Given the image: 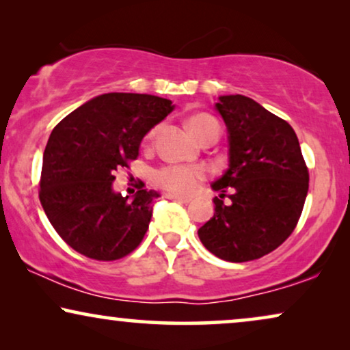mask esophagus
Here are the masks:
<instances>
[{
  "mask_svg": "<svg viewBox=\"0 0 350 350\" xmlns=\"http://www.w3.org/2000/svg\"><path fill=\"white\" fill-rule=\"evenodd\" d=\"M167 199L170 200H175V202H180V204H188L189 199L188 198H181V196H176V194H165Z\"/></svg>",
  "mask_w": 350,
  "mask_h": 350,
  "instance_id": "obj_1",
  "label": "esophagus"
}]
</instances>
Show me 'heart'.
<instances>
[{
  "label": "heart",
  "mask_w": 350,
  "mask_h": 350,
  "mask_svg": "<svg viewBox=\"0 0 350 350\" xmlns=\"http://www.w3.org/2000/svg\"><path fill=\"white\" fill-rule=\"evenodd\" d=\"M188 127L193 135L202 143L210 138L217 140L219 135V124L212 114L198 113L188 119ZM156 129H151L145 137V145H148L154 138ZM207 176V170L200 165H181V164H169L154 170L152 181L157 188L169 191L170 194L189 196L198 189Z\"/></svg>",
  "instance_id": "obj_1"
}]
</instances>
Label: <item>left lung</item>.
Returning a JSON list of instances; mask_svg holds the SVG:
<instances>
[{
	"mask_svg": "<svg viewBox=\"0 0 350 350\" xmlns=\"http://www.w3.org/2000/svg\"><path fill=\"white\" fill-rule=\"evenodd\" d=\"M229 133V169L212 188L213 217L199 229L210 253L224 261L258 260L295 231L309 189V170L288 122L245 95L215 105ZM232 199L224 202V198Z\"/></svg>",
	"mask_w": 350,
	"mask_h": 350,
	"instance_id": "1",
	"label": "left lung"
}]
</instances>
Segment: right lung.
Instances as JSON below:
<instances>
[{
  "instance_id": "1",
  "label": "right lung",
  "mask_w": 350,
  "mask_h": 350,
  "mask_svg": "<svg viewBox=\"0 0 350 350\" xmlns=\"http://www.w3.org/2000/svg\"><path fill=\"white\" fill-rule=\"evenodd\" d=\"M174 107L148 94L98 95L62 119L47 140L40 200L57 234L81 255L98 261L127 256L140 245L159 194L129 199L111 188L114 172L138 157L142 138Z\"/></svg>"
}]
</instances>
